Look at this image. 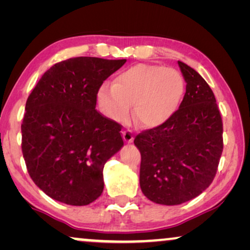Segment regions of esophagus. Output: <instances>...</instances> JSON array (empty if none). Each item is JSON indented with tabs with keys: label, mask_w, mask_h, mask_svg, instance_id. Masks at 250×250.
I'll list each match as a JSON object with an SVG mask.
<instances>
[{
	"label": "esophagus",
	"mask_w": 250,
	"mask_h": 250,
	"mask_svg": "<svg viewBox=\"0 0 250 250\" xmlns=\"http://www.w3.org/2000/svg\"><path fill=\"white\" fill-rule=\"evenodd\" d=\"M123 139L126 143H132L133 140H134V136H133L132 131L129 129H126V131L123 132Z\"/></svg>",
	"instance_id": "34e87169"
}]
</instances>
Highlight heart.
<instances>
[{
  "label": "heart",
  "mask_w": 250,
  "mask_h": 250,
  "mask_svg": "<svg viewBox=\"0 0 250 250\" xmlns=\"http://www.w3.org/2000/svg\"><path fill=\"white\" fill-rule=\"evenodd\" d=\"M186 82L173 68L138 63L123 70L112 85L98 91L101 111L115 122H124L131 112L143 128L159 127L170 121L182 104Z\"/></svg>",
  "instance_id": "obj_1"
}]
</instances>
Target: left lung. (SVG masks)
Returning a JSON list of instances; mask_svg holds the SVG:
<instances>
[{
  "instance_id": "1",
  "label": "left lung",
  "mask_w": 250,
  "mask_h": 250,
  "mask_svg": "<svg viewBox=\"0 0 250 250\" xmlns=\"http://www.w3.org/2000/svg\"><path fill=\"white\" fill-rule=\"evenodd\" d=\"M186 94L172 119L134 139L141 153L140 187L149 200L174 206L213 182L223 151V123L206 81L179 61Z\"/></svg>"
}]
</instances>
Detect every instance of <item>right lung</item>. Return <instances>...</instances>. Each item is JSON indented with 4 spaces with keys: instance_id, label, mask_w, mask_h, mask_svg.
<instances>
[{
    "instance_id": "add662e5",
    "label": "right lung",
    "mask_w": 250,
    "mask_h": 250,
    "mask_svg": "<svg viewBox=\"0 0 250 250\" xmlns=\"http://www.w3.org/2000/svg\"><path fill=\"white\" fill-rule=\"evenodd\" d=\"M126 59L78 57L46 70L26 102L21 149L28 173L44 193L71 206L104 191V167L123 142L122 126L95 110L104 81Z\"/></svg>"
}]
</instances>
